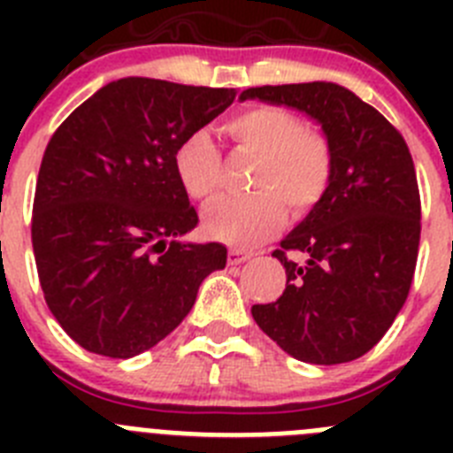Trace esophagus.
<instances>
[{
  "instance_id": "34e87169",
  "label": "esophagus",
  "mask_w": 453,
  "mask_h": 453,
  "mask_svg": "<svg viewBox=\"0 0 453 453\" xmlns=\"http://www.w3.org/2000/svg\"><path fill=\"white\" fill-rule=\"evenodd\" d=\"M251 254L250 251H242L238 247H231L229 250V265H242L245 261H250Z\"/></svg>"
}]
</instances>
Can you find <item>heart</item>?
Masks as SVG:
<instances>
[{
	"label": "heart",
	"instance_id": "heart-1",
	"mask_svg": "<svg viewBox=\"0 0 453 453\" xmlns=\"http://www.w3.org/2000/svg\"><path fill=\"white\" fill-rule=\"evenodd\" d=\"M242 150L261 156L254 188L245 197H222L203 211V231L238 247L261 245L292 211L319 202L331 179V150L322 134L303 129L297 115L276 106L247 108L226 122ZM174 172L192 199H211L219 188V151L206 131L183 138Z\"/></svg>",
	"mask_w": 453,
	"mask_h": 453
}]
</instances>
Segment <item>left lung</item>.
<instances>
[{"label": "left lung", "instance_id": "1", "mask_svg": "<svg viewBox=\"0 0 453 453\" xmlns=\"http://www.w3.org/2000/svg\"><path fill=\"white\" fill-rule=\"evenodd\" d=\"M240 99L299 111L331 150L329 186L272 254L286 267V290L251 315L297 361H356L386 335L413 281L422 213L411 151L374 106L338 83L247 88Z\"/></svg>", "mask_w": 453, "mask_h": 453}]
</instances>
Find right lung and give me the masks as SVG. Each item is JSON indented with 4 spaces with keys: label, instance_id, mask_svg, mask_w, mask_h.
I'll return each instance as SVG.
<instances>
[{
    "label": "right lung",
    "instance_id": "1",
    "mask_svg": "<svg viewBox=\"0 0 453 453\" xmlns=\"http://www.w3.org/2000/svg\"><path fill=\"white\" fill-rule=\"evenodd\" d=\"M234 88L127 77L106 83L51 135L31 219L56 322L108 358L158 345L190 313L226 247L188 242L197 211L174 172L183 138L234 104Z\"/></svg>",
    "mask_w": 453,
    "mask_h": 453
}]
</instances>
